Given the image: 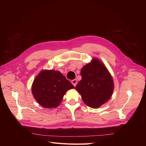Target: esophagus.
<instances>
[{
  "label": "esophagus",
  "instance_id": "34e87169",
  "mask_svg": "<svg viewBox=\"0 0 146 146\" xmlns=\"http://www.w3.org/2000/svg\"><path fill=\"white\" fill-rule=\"evenodd\" d=\"M71 83H72V85H73L74 86H76V85L77 84V80H76V79H74V80H72Z\"/></svg>",
  "mask_w": 146,
  "mask_h": 146
}]
</instances>
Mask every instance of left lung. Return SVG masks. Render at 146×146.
<instances>
[{
    "label": "left lung",
    "mask_w": 146,
    "mask_h": 146,
    "mask_svg": "<svg viewBox=\"0 0 146 146\" xmlns=\"http://www.w3.org/2000/svg\"><path fill=\"white\" fill-rule=\"evenodd\" d=\"M82 80L76 86L83 101L97 108L107 102L113 94L114 84L108 70L101 62L94 59L81 70Z\"/></svg>",
    "instance_id": "obj_1"
}]
</instances>
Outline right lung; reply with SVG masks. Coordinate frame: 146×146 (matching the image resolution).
<instances>
[{"instance_id":"add662e5","label":"right lung","mask_w":146,"mask_h":146,"mask_svg":"<svg viewBox=\"0 0 146 146\" xmlns=\"http://www.w3.org/2000/svg\"><path fill=\"white\" fill-rule=\"evenodd\" d=\"M74 85L58 70L41 72L33 81L32 91L34 98L43 107L55 108L60 104L66 92Z\"/></svg>"}]
</instances>
